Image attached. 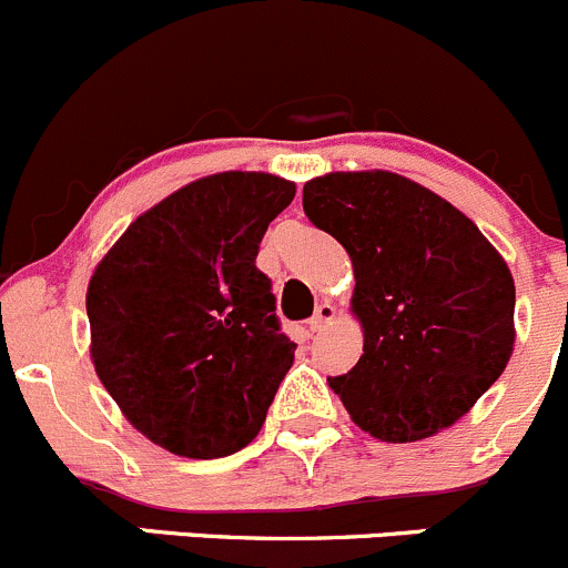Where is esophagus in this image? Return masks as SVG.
I'll return each mask as SVG.
<instances>
[{
    "instance_id": "34e87169",
    "label": "esophagus",
    "mask_w": 568,
    "mask_h": 568,
    "mask_svg": "<svg viewBox=\"0 0 568 568\" xmlns=\"http://www.w3.org/2000/svg\"><path fill=\"white\" fill-rule=\"evenodd\" d=\"M335 318V307L329 305V302H322V305L316 307V313L311 316V322H307V327H311V333H322L327 324H333Z\"/></svg>"
}]
</instances>
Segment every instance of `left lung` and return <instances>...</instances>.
Instances as JSON below:
<instances>
[{"instance_id": "obj_1", "label": "left lung", "mask_w": 568, "mask_h": 568, "mask_svg": "<svg viewBox=\"0 0 568 568\" xmlns=\"http://www.w3.org/2000/svg\"><path fill=\"white\" fill-rule=\"evenodd\" d=\"M305 216L352 257L363 355L329 388L388 444L436 436L497 383L514 352L516 285L471 219L390 172L305 183Z\"/></svg>"}]
</instances>
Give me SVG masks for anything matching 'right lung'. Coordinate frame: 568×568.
Wrapping results in <instances>:
<instances>
[{
  "instance_id": "obj_1",
  "label": "right lung",
  "mask_w": 568,
  "mask_h": 568,
  "mask_svg": "<svg viewBox=\"0 0 568 568\" xmlns=\"http://www.w3.org/2000/svg\"><path fill=\"white\" fill-rule=\"evenodd\" d=\"M294 194L263 172L202 178L138 216L93 272V368L158 447L211 460L261 433L296 344L255 257Z\"/></svg>"
}]
</instances>
